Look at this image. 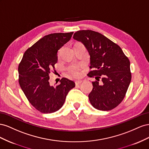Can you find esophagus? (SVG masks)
<instances>
[{"label": "esophagus", "instance_id": "esophagus-1", "mask_svg": "<svg viewBox=\"0 0 149 149\" xmlns=\"http://www.w3.org/2000/svg\"><path fill=\"white\" fill-rule=\"evenodd\" d=\"M82 82V80H76L75 81V84L76 86H78V85L80 84Z\"/></svg>", "mask_w": 149, "mask_h": 149}]
</instances>
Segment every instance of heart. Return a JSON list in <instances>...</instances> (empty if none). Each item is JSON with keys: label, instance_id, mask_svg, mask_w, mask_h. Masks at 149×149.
Here are the masks:
<instances>
[{"label": "heart", "instance_id": "heart-1", "mask_svg": "<svg viewBox=\"0 0 149 149\" xmlns=\"http://www.w3.org/2000/svg\"><path fill=\"white\" fill-rule=\"evenodd\" d=\"M80 67L79 66H74L70 69V72L73 76H75V77H78V76L80 75Z\"/></svg>", "mask_w": 149, "mask_h": 149}]
</instances>
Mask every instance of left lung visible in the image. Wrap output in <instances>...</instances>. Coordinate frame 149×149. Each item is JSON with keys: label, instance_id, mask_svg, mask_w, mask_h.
Wrapping results in <instances>:
<instances>
[{"label": "left lung", "instance_id": "1", "mask_svg": "<svg viewBox=\"0 0 149 149\" xmlns=\"http://www.w3.org/2000/svg\"><path fill=\"white\" fill-rule=\"evenodd\" d=\"M73 38L87 49L92 69L88 76L97 80L92 82V91L88 94L91 104L104 111L116 107L124 99L131 81L129 58L117 44L97 32L79 31Z\"/></svg>", "mask_w": 149, "mask_h": 149}]
</instances>
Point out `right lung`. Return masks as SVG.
<instances>
[{
	"label": "right lung",
	"mask_w": 149,
	"mask_h": 149,
	"mask_svg": "<svg viewBox=\"0 0 149 149\" xmlns=\"http://www.w3.org/2000/svg\"><path fill=\"white\" fill-rule=\"evenodd\" d=\"M73 33L45 36L25 51L19 65L20 86L29 102L42 113L58 110L68 92L75 86L74 81L64 77L56 86H50L49 81V74L58 61V50L70 40Z\"/></svg>",
	"instance_id": "obj_1"
}]
</instances>
